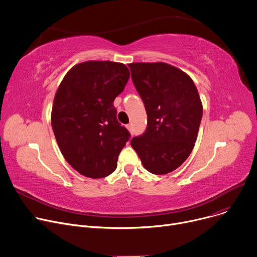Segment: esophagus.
Returning <instances> with one entry per match:
<instances>
[{"instance_id":"1","label":"esophagus","mask_w":257,"mask_h":257,"mask_svg":"<svg viewBox=\"0 0 257 257\" xmlns=\"http://www.w3.org/2000/svg\"><path fill=\"white\" fill-rule=\"evenodd\" d=\"M127 129H128V130H129V132L131 133V135H133V127H132V124L127 125Z\"/></svg>"}]
</instances>
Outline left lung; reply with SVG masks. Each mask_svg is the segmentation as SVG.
<instances>
[{
    "instance_id": "8db88e82",
    "label": "left lung",
    "mask_w": 257,
    "mask_h": 257,
    "mask_svg": "<svg viewBox=\"0 0 257 257\" xmlns=\"http://www.w3.org/2000/svg\"><path fill=\"white\" fill-rule=\"evenodd\" d=\"M136 91L148 114L145 133L131 140L144 167L166 175L189 157L197 139L202 104L190 76L158 63L129 64Z\"/></svg>"
}]
</instances>
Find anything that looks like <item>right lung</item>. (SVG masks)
Listing matches in <instances>:
<instances>
[{"instance_id":"obj_1","label":"right lung","mask_w":257,"mask_h":257,"mask_svg":"<svg viewBox=\"0 0 257 257\" xmlns=\"http://www.w3.org/2000/svg\"><path fill=\"white\" fill-rule=\"evenodd\" d=\"M130 72L122 63L88 61L63 78L51 110V127L66 161L88 178L112 174L130 138L117 122L113 101Z\"/></svg>"}]
</instances>
